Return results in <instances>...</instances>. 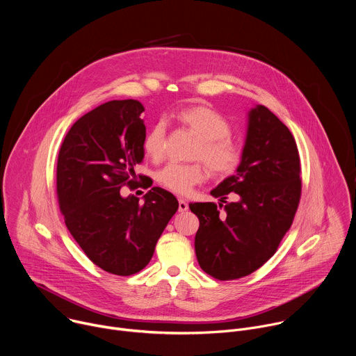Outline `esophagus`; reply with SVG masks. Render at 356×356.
Segmentation results:
<instances>
[{"label":"esophagus","instance_id":"obj_1","mask_svg":"<svg viewBox=\"0 0 356 356\" xmlns=\"http://www.w3.org/2000/svg\"><path fill=\"white\" fill-rule=\"evenodd\" d=\"M188 210V201L183 197L179 198V211L183 213V211H187Z\"/></svg>","mask_w":356,"mask_h":356}]
</instances>
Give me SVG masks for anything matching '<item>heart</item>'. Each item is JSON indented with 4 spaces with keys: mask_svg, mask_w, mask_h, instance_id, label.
<instances>
[{
    "mask_svg": "<svg viewBox=\"0 0 356 356\" xmlns=\"http://www.w3.org/2000/svg\"><path fill=\"white\" fill-rule=\"evenodd\" d=\"M176 117L198 138L191 155L193 159L204 162L216 177H227L238 169L242 152L229 138L231 127L222 115L204 106H193L180 110ZM165 142L166 122L158 120L145 135V154L154 161L162 159ZM206 176V169L201 163H168L158 172L156 180L173 193L187 194L194 186L204 181Z\"/></svg>",
    "mask_w": 356,
    "mask_h": 356,
    "instance_id": "obj_1",
    "label": "heart"
}]
</instances>
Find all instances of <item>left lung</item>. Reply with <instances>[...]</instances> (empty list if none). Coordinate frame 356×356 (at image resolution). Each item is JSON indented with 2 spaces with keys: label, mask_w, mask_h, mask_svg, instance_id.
Returning <instances> with one entry per match:
<instances>
[{
  "label": "left lung",
  "mask_w": 356,
  "mask_h": 356,
  "mask_svg": "<svg viewBox=\"0 0 356 356\" xmlns=\"http://www.w3.org/2000/svg\"><path fill=\"white\" fill-rule=\"evenodd\" d=\"M300 173L289 128L265 106L250 108L236 173L211 190L225 204L188 206L200 221L194 239L200 268L218 280H234L268 262L293 224L301 195ZM229 192L237 194L235 203L225 201Z\"/></svg>",
  "instance_id": "8db88e82"
}]
</instances>
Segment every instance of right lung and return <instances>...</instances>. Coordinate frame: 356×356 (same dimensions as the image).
<instances>
[{
    "label": "right lung",
    "mask_w": 356,
    "mask_h": 356,
    "mask_svg": "<svg viewBox=\"0 0 356 356\" xmlns=\"http://www.w3.org/2000/svg\"><path fill=\"white\" fill-rule=\"evenodd\" d=\"M143 111L136 99L98 106L73 124L58 158V200L67 229L94 265L118 276L149 264L179 209L176 197L161 187H152L143 204L120 193L136 184L134 168L145 155Z\"/></svg>",
    "instance_id": "right-lung-1"
}]
</instances>
